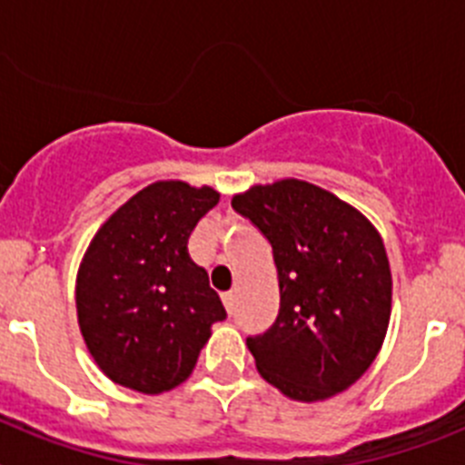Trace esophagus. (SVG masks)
<instances>
[{"mask_svg":"<svg viewBox=\"0 0 465 465\" xmlns=\"http://www.w3.org/2000/svg\"><path fill=\"white\" fill-rule=\"evenodd\" d=\"M221 298H223V305H225V310H228V314H232V310H235V293H232V291H228V293H223Z\"/></svg>","mask_w":465,"mask_h":465,"instance_id":"34e87169","label":"esophagus"}]
</instances>
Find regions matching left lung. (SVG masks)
<instances>
[{"instance_id": "1", "label": "left lung", "mask_w": 465, "mask_h": 465, "mask_svg": "<svg viewBox=\"0 0 465 465\" xmlns=\"http://www.w3.org/2000/svg\"><path fill=\"white\" fill-rule=\"evenodd\" d=\"M232 207L272 244L279 316L246 338L256 368L291 401L347 391L380 354L391 319V268L375 225L300 179L256 183Z\"/></svg>"}]
</instances>
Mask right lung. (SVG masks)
Returning <instances> with one entry per match:
<instances>
[{"label":"right lung","mask_w":465,"mask_h":465,"mask_svg":"<svg viewBox=\"0 0 465 465\" xmlns=\"http://www.w3.org/2000/svg\"><path fill=\"white\" fill-rule=\"evenodd\" d=\"M212 186L153 182L100 225L76 274V316L90 356L114 384L158 396L191 377L223 322L207 270L188 256Z\"/></svg>","instance_id":"add662e5"}]
</instances>
